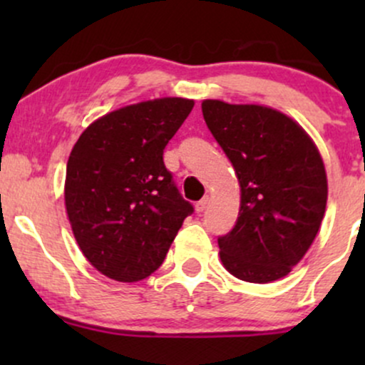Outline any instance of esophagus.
I'll use <instances>...</instances> for the list:
<instances>
[{
  "label": "esophagus",
  "instance_id": "34e87169",
  "mask_svg": "<svg viewBox=\"0 0 365 365\" xmlns=\"http://www.w3.org/2000/svg\"><path fill=\"white\" fill-rule=\"evenodd\" d=\"M207 204H209V197H204V199H200L199 202L195 204V211L199 212V215H200V212L206 211V209H207Z\"/></svg>",
  "mask_w": 365,
  "mask_h": 365
}]
</instances>
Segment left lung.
<instances>
[{"instance_id": "left-lung-1", "label": "left lung", "mask_w": 365, "mask_h": 365, "mask_svg": "<svg viewBox=\"0 0 365 365\" xmlns=\"http://www.w3.org/2000/svg\"><path fill=\"white\" fill-rule=\"evenodd\" d=\"M212 137L240 182V212L217 238L226 269L250 283L283 278L304 257L326 211L324 163L305 130L257 104L202 103Z\"/></svg>"}]
</instances>
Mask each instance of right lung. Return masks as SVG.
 Returning <instances> with one entry per match:
<instances>
[{
	"label": "right lung",
	"instance_id": "1",
	"mask_svg": "<svg viewBox=\"0 0 365 365\" xmlns=\"http://www.w3.org/2000/svg\"><path fill=\"white\" fill-rule=\"evenodd\" d=\"M194 101L163 98L108 113L70 153L65 206L92 266L116 282H139L161 266L194 206L166 170L163 150Z\"/></svg>",
	"mask_w": 365,
	"mask_h": 365
}]
</instances>
